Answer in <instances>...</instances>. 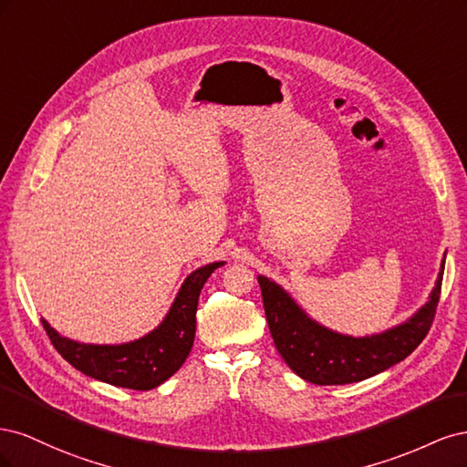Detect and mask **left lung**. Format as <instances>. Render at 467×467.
<instances>
[{"instance_id": "8db88e82", "label": "left lung", "mask_w": 467, "mask_h": 467, "mask_svg": "<svg viewBox=\"0 0 467 467\" xmlns=\"http://www.w3.org/2000/svg\"><path fill=\"white\" fill-rule=\"evenodd\" d=\"M444 263L446 253L429 300L411 317L386 331L364 337L325 327L309 317L275 280L259 275L265 314L276 350L292 372L317 386L355 384L391 368L411 355L427 337L441 298Z\"/></svg>"}]
</instances>
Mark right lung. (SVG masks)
Returning <instances> with one entry per match:
<instances>
[{
  "label": "right lung",
  "instance_id": "1",
  "mask_svg": "<svg viewBox=\"0 0 467 467\" xmlns=\"http://www.w3.org/2000/svg\"><path fill=\"white\" fill-rule=\"evenodd\" d=\"M225 265L208 263L192 271L175 296L169 312L158 327L144 337L120 345L79 343L56 331L42 317V325L56 350L76 370L105 384L146 391L161 386L187 360L196 333V306L208 276Z\"/></svg>",
  "mask_w": 467,
  "mask_h": 467
}]
</instances>
